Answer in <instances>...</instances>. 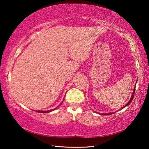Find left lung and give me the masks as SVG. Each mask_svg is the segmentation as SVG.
Segmentation results:
<instances>
[{"label": "left lung", "mask_w": 149, "mask_h": 149, "mask_svg": "<svg viewBox=\"0 0 149 149\" xmlns=\"http://www.w3.org/2000/svg\"><path fill=\"white\" fill-rule=\"evenodd\" d=\"M135 88H134V89H133V93H132V97H131V99H130V101L128 102L127 104H126L124 107H122V108H125V107H127V105H129L131 102H132V101L133 100V97H134V94H135ZM114 114V112H110V113H107V114H101L102 115H105V116H107V115H110V114Z\"/></svg>", "instance_id": "1"}]
</instances>
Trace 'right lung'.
Segmentation results:
<instances>
[{
    "mask_svg": "<svg viewBox=\"0 0 149 149\" xmlns=\"http://www.w3.org/2000/svg\"><path fill=\"white\" fill-rule=\"evenodd\" d=\"M63 102V101H62ZM62 102L60 103V104H62ZM60 106V105H59ZM58 107L57 108H54V109H52V110H47V111H41V110H38L37 111V112H40V113H48V112H51V111H53V110H56V108H58Z\"/></svg>",
    "mask_w": 149,
    "mask_h": 149,
    "instance_id": "1",
    "label": "right lung"
}]
</instances>
